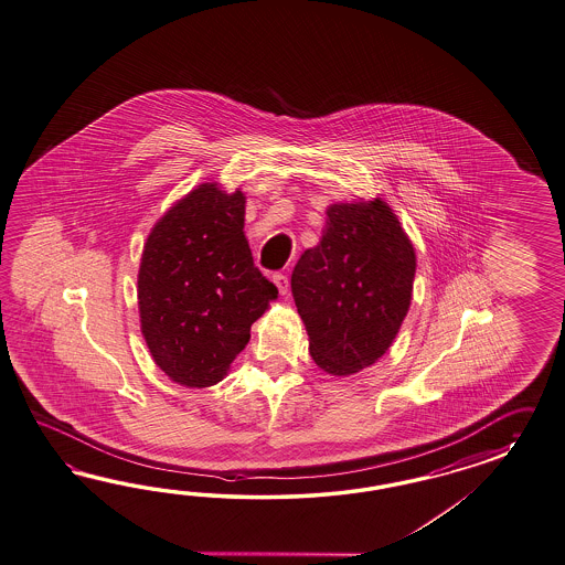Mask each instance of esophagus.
I'll use <instances>...</instances> for the list:
<instances>
[{"instance_id": "1", "label": "esophagus", "mask_w": 565, "mask_h": 565, "mask_svg": "<svg viewBox=\"0 0 565 565\" xmlns=\"http://www.w3.org/2000/svg\"><path fill=\"white\" fill-rule=\"evenodd\" d=\"M274 284L277 286L279 294H288V290H290V281H288V275L275 274Z\"/></svg>"}]
</instances>
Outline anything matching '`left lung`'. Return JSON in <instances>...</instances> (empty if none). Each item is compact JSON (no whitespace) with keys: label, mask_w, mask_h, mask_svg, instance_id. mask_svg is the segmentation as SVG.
I'll return each mask as SVG.
<instances>
[{"label":"left lung","mask_w":565,"mask_h":565,"mask_svg":"<svg viewBox=\"0 0 565 565\" xmlns=\"http://www.w3.org/2000/svg\"><path fill=\"white\" fill-rule=\"evenodd\" d=\"M415 267L412 238L384 199L329 205L321 241L291 274L315 364L333 376L376 364L409 312Z\"/></svg>","instance_id":"left-lung-1"}]
</instances>
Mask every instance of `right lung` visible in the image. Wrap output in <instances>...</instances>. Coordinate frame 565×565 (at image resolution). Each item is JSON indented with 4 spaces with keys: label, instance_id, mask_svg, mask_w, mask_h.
Segmentation results:
<instances>
[{
    "label": "right lung",
    "instance_id": "1",
    "mask_svg": "<svg viewBox=\"0 0 565 565\" xmlns=\"http://www.w3.org/2000/svg\"><path fill=\"white\" fill-rule=\"evenodd\" d=\"M243 191L201 183L162 215L138 274L141 335L156 366L186 388L228 374L250 324L277 300L244 236Z\"/></svg>",
    "mask_w": 565,
    "mask_h": 565
}]
</instances>
